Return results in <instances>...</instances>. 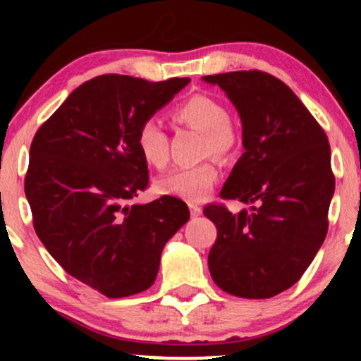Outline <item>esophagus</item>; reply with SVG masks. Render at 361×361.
Instances as JSON below:
<instances>
[{
  "label": "esophagus",
  "mask_w": 361,
  "mask_h": 361,
  "mask_svg": "<svg viewBox=\"0 0 361 361\" xmlns=\"http://www.w3.org/2000/svg\"><path fill=\"white\" fill-rule=\"evenodd\" d=\"M190 212H192L193 217H198V215L202 214L200 205H197V204H190Z\"/></svg>",
  "instance_id": "obj_1"
}]
</instances>
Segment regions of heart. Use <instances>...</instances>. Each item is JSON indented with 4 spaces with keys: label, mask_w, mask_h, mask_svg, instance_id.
I'll use <instances>...</instances> for the list:
<instances>
[{
    "label": "heart",
    "mask_w": 361,
    "mask_h": 361,
    "mask_svg": "<svg viewBox=\"0 0 361 361\" xmlns=\"http://www.w3.org/2000/svg\"><path fill=\"white\" fill-rule=\"evenodd\" d=\"M173 120L204 134V154L227 157L238 147L239 132L231 122L229 111L221 100L198 93L186 98L173 110ZM135 144L149 166L163 169L169 161L168 135L154 118L144 120L137 130ZM219 180V169L212 161L193 168H178L157 181V190L164 195L200 202Z\"/></svg>",
    "instance_id": "b5f03b06"
}]
</instances>
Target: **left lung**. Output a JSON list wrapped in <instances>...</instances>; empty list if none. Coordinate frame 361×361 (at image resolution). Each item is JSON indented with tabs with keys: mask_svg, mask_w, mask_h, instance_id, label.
<instances>
[{
	"mask_svg": "<svg viewBox=\"0 0 361 361\" xmlns=\"http://www.w3.org/2000/svg\"><path fill=\"white\" fill-rule=\"evenodd\" d=\"M204 81L226 91L243 122L246 151L221 197L252 204L239 214L222 204L204 209L217 227L210 275L231 295L270 299L300 280L324 243L334 193L327 135L271 74L234 71Z\"/></svg>",
	"mask_w": 361,
	"mask_h": 361,
	"instance_id": "1",
	"label": "left lung"
}]
</instances>
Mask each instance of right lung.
Listing matches in <instances>:
<instances>
[{
	"instance_id": "obj_1",
	"label": "right lung",
	"mask_w": 361,
	"mask_h": 361,
	"mask_svg": "<svg viewBox=\"0 0 361 361\" xmlns=\"http://www.w3.org/2000/svg\"><path fill=\"white\" fill-rule=\"evenodd\" d=\"M188 82L97 76L78 86L32 140L25 195L35 233L69 275L110 299L154 283L164 244L190 219L185 202L169 195L128 205L149 185L135 144L140 123Z\"/></svg>"
}]
</instances>
